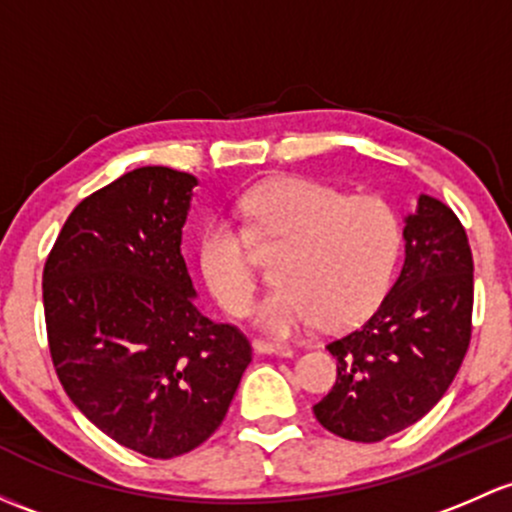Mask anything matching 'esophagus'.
Masks as SVG:
<instances>
[{"mask_svg": "<svg viewBox=\"0 0 512 512\" xmlns=\"http://www.w3.org/2000/svg\"><path fill=\"white\" fill-rule=\"evenodd\" d=\"M252 348H255V353L260 355H282V358L292 355V348L289 346H284V343L265 341V338H255V341H252Z\"/></svg>", "mask_w": 512, "mask_h": 512, "instance_id": "obj_1", "label": "esophagus"}]
</instances>
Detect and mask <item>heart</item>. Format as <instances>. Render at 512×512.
Returning <instances> with one entry per match:
<instances>
[{"label":"heart","mask_w":512,"mask_h":512,"mask_svg":"<svg viewBox=\"0 0 512 512\" xmlns=\"http://www.w3.org/2000/svg\"><path fill=\"white\" fill-rule=\"evenodd\" d=\"M238 211L252 240L284 245L274 270L279 287L255 309L262 331L294 336L321 321L328 328L351 326L390 287L402 230L383 198L346 196L319 181L287 176L242 193ZM198 267L228 314L250 311L255 274L238 225L208 220L198 238Z\"/></svg>","instance_id":"obj_1"}]
</instances>
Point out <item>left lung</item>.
<instances>
[{
    "mask_svg": "<svg viewBox=\"0 0 512 512\" xmlns=\"http://www.w3.org/2000/svg\"><path fill=\"white\" fill-rule=\"evenodd\" d=\"M402 238L405 262L387 297L363 326L326 346L338 378L314 414L336 437L370 444L422 419L469 348L473 257L464 225L419 193Z\"/></svg>",
    "mask_w": 512,
    "mask_h": 512,
    "instance_id": "8db88e82",
    "label": "left lung"
}]
</instances>
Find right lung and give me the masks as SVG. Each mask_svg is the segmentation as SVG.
Here are the masks:
<instances>
[{
    "instance_id": "1",
    "label": "right lung",
    "mask_w": 512,
    "mask_h": 512,
    "mask_svg": "<svg viewBox=\"0 0 512 512\" xmlns=\"http://www.w3.org/2000/svg\"><path fill=\"white\" fill-rule=\"evenodd\" d=\"M198 179L142 166L80 201L46 267L48 348L100 432L152 459L203 444L252 360L235 326L196 306L181 230Z\"/></svg>"
}]
</instances>
